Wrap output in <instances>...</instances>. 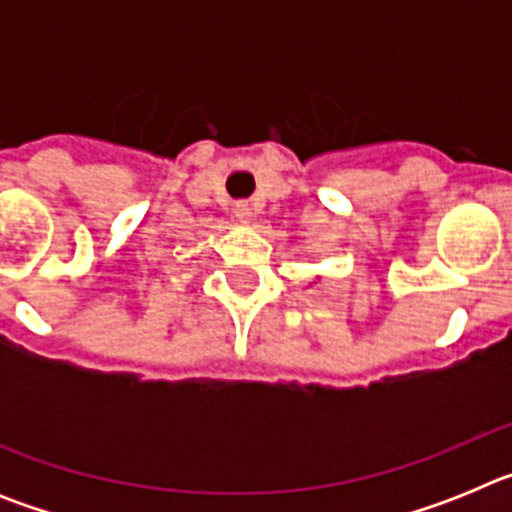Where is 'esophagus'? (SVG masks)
Instances as JSON below:
<instances>
[{"label": "esophagus", "mask_w": 512, "mask_h": 512, "mask_svg": "<svg viewBox=\"0 0 512 512\" xmlns=\"http://www.w3.org/2000/svg\"><path fill=\"white\" fill-rule=\"evenodd\" d=\"M235 217H238V220H241V223H251L253 220V210H251V205H248V202H235Z\"/></svg>", "instance_id": "34e87169"}]
</instances>
